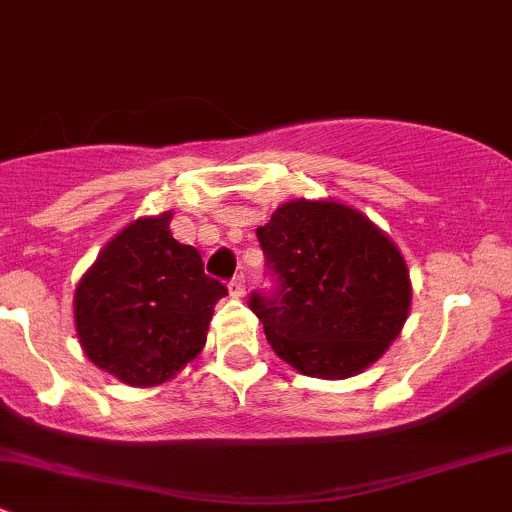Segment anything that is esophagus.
<instances>
[{"mask_svg":"<svg viewBox=\"0 0 512 512\" xmlns=\"http://www.w3.org/2000/svg\"><path fill=\"white\" fill-rule=\"evenodd\" d=\"M227 289H230V297L240 299L242 294H245V277H242V275L232 277V282H230V285H227Z\"/></svg>","mask_w":512,"mask_h":512,"instance_id":"1","label":"esophagus"}]
</instances>
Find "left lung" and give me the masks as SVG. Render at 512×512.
<instances>
[{
    "label": "left lung",
    "instance_id": "left-lung-1",
    "mask_svg": "<svg viewBox=\"0 0 512 512\" xmlns=\"http://www.w3.org/2000/svg\"><path fill=\"white\" fill-rule=\"evenodd\" d=\"M257 240L282 285L270 299L252 294L250 309L282 361L349 379L386 354L409 319L411 277L381 227L339 200L294 198Z\"/></svg>",
    "mask_w": 512,
    "mask_h": 512
}]
</instances>
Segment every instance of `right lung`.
Returning <instances> with one entry per match:
<instances>
[{"label": "right lung", "instance_id": "obj_1", "mask_svg": "<svg viewBox=\"0 0 512 512\" xmlns=\"http://www.w3.org/2000/svg\"><path fill=\"white\" fill-rule=\"evenodd\" d=\"M173 213L128 223L98 252L74 292L76 337L113 379L151 389L198 359L215 302L227 289L203 272L200 252L170 232Z\"/></svg>", "mask_w": 512, "mask_h": 512}]
</instances>
